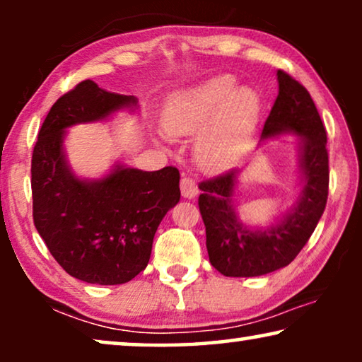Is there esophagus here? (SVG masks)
I'll use <instances>...</instances> for the list:
<instances>
[{"label":"esophagus","mask_w":362,"mask_h":362,"mask_svg":"<svg viewBox=\"0 0 362 362\" xmlns=\"http://www.w3.org/2000/svg\"><path fill=\"white\" fill-rule=\"evenodd\" d=\"M180 186H181V194H182V197H186V199H192V197H196L197 192H199L196 181L191 180V177H187V176L181 177Z\"/></svg>","instance_id":"esophagus-1"}]
</instances>
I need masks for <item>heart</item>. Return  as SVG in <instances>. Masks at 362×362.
I'll use <instances>...</instances> for the list:
<instances>
[{
    "mask_svg": "<svg viewBox=\"0 0 362 362\" xmlns=\"http://www.w3.org/2000/svg\"><path fill=\"white\" fill-rule=\"evenodd\" d=\"M262 113L259 93L222 74L173 93L161 113L163 128L175 136L194 135V155L204 170H226L254 141Z\"/></svg>",
    "mask_w": 362,
    "mask_h": 362,
    "instance_id": "obj_1",
    "label": "heart"
}]
</instances>
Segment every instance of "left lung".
I'll use <instances>...</instances> for the list:
<instances>
[{"label": "left lung", "instance_id": "left-lung-1", "mask_svg": "<svg viewBox=\"0 0 362 362\" xmlns=\"http://www.w3.org/2000/svg\"><path fill=\"white\" fill-rule=\"evenodd\" d=\"M279 95L262 140L296 135L301 191L293 207L267 227H249L237 216L234 194L240 170L202 181L199 211L212 267L226 276H259L284 269L313 234L328 199L329 166L326 130L308 90L284 71L276 72Z\"/></svg>", "mask_w": 362, "mask_h": 362}]
</instances>
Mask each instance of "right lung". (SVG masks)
<instances>
[{
	"instance_id": "right-lung-1",
	"label": "right lung",
	"mask_w": 362,
	"mask_h": 362,
	"mask_svg": "<svg viewBox=\"0 0 362 362\" xmlns=\"http://www.w3.org/2000/svg\"><path fill=\"white\" fill-rule=\"evenodd\" d=\"M136 102L83 81L51 107L34 145V226L57 264L87 284H127L145 270L158 226L181 197L173 166L141 171L117 163L100 180H82L69 166L67 128L135 110Z\"/></svg>"
}]
</instances>
